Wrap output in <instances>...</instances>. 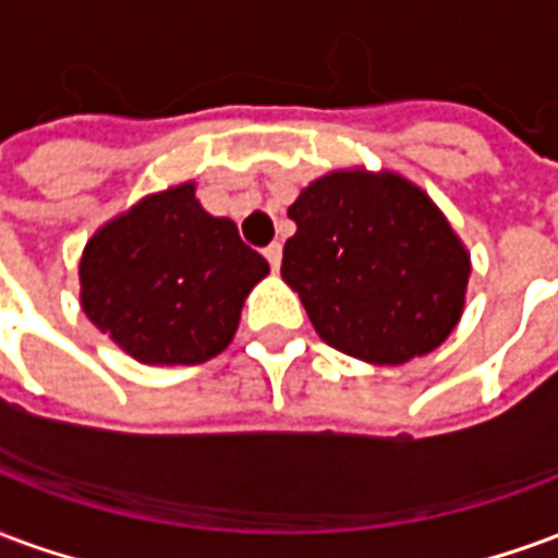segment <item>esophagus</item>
Wrapping results in <instances>:
<instances>
[{
    "instance_id": "1",
    "label": "esophagus",
    "mask_w": 558,
    "mask_h": 558,
    "mask_svg": "<svg viewBox=\"0 0 558 558\" xmlns=\"http://www.w3.org/2000/svg\"><path fill=\"white\" fill-rule=\"evenodd\" d=\"M263 254H266V259H268V266L275 268V271H278L280 268V256H283V247H280V242H271L266 247V251H263Z\"/></svg>"
}]
</instances>
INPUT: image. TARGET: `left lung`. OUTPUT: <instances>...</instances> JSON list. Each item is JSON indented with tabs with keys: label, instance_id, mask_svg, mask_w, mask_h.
I'll list each match as a JSON object with an SVG mask.
<instances>
[{
	"label": "left lung",
	"instance_id": "left-lung-1",
	"mask_svg": "<svg viewBox=\"0 0 558 558\" xmlns=\"http://www.w3.org/2000/svg\"><path fill=\"white\" fill-rule=\"evenodd\" d=\"M290 218L280 275L328 347L403 364L451 335L469 256L415 184L395 172H331L304 187Z\"/></svg>",
	"mask_w": 558,
	"mask_h": 558
}]
</instances>
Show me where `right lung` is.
I'll use <instances>...</instances> for the list:
<instances>
[{"mask_svg": "<svg viewBox=\"0 0 558 558\" xmlns=\"http://www.w3.org/2000/svg\"><path fill=\"white\" fill-rule=\"evenodd\" d=\"M268 263L230 218L194 199V184L146 196L83 251V311L146 364H199L235 335Z\"/></svg>", "mask_w": 558, "mask_h": 558, "instance_id": "obj_1", "label": "right lung"}]
</instances>
